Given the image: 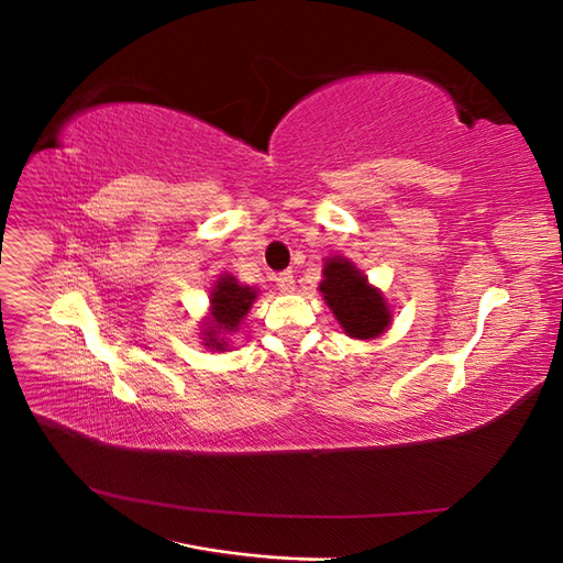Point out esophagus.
Instances as JSON below:
<instances>
[{"instance_id": "1", "label": "esophagus", "mask_w": 563, "mask_h": 563, "mask_svg": "<svg viewBox=\"0 0 563 563\" xmlns=\"http://www.w3.org/2000/svg\"><path fill=\"white\" fill-rule=\"evenodd\" d=\"M277 288L282 294H291L296 288V279H294V272H282V275L277 277Z\"/></svg>"}]
</instances>
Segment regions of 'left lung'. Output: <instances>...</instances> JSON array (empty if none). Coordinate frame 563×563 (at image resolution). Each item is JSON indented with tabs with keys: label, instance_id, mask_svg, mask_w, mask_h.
<instances>
[{
	"label": "left lung",
	"instance_id": "1",
	"mask_svg": "<svg viewBox=\"0 0 563 563\" xmlns=\"http://www.w3.org/2000/svg\"><path fill=\"white\" fill-rule=\"evenodd\" d=\"M340 327L352 338H376L389 323V310L383 296L371 288L366 277L345 258H331L323 267L319 284Z\"/></svg>",
	"mask_w": 563,
	"mask_h": 563
}]
</instances>
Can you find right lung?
Instances as JSON below:
<instances>
[{"label":"right lung","instance_id":"add662e5","mask_svg":"<svg viewBox=\"0 0 563 563\" xmlns=\"http://www.w3.org/2000/svg\"><path fill=\"white\" fill-rule=\"evenodd\" d=\"M255 300V291L249 286L236 284L234 277L225 275L220 277L216 288L211 291V321L203 329V340L211 350H225V338H218L220 331H236L240 321L246 317L251 302Z\"/></svg>","mask_w":563,"mask_h":563}]
</instances>
